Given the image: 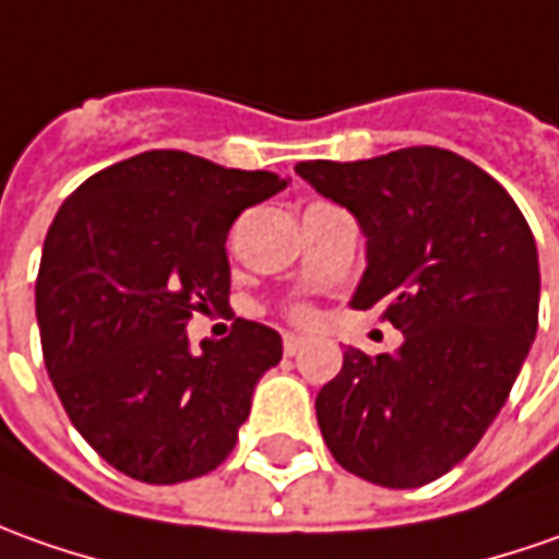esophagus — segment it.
Masks as SVG:
<instances>
[{
	"mask_svg": "<svg viewBox=\"0 0 559 559\" xmlns=\"http://www.w3.org/2000/svg\"><path fill=\"white\" fill-rule=\"evenodd\" d=\"M307 341L301 338V335H286L283 338V350H286V357H295V354H301L305 350Z\"/></svg>",
	"mask_w": 559,
	"mask_h": 559,
	"instance_id": "esophagus-1",
	"label": "esophagus"
}]
</instances>
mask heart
<instances>
[{
  "label": "heart",
  "mask_w": 559,
  "mask_h": 559,
  "mask_svg": "<svg viewBox=\"0 0 559 559\" xmlns=\"http://www.w3.org/2000/svg\"><path fill=\"white\" fill-rule=\"evenodd\" d=\"M298 317H301V320H310V317H307V313H298Z\"/></svg>",
  "instance_id": "obj_1"
}]
</instances>
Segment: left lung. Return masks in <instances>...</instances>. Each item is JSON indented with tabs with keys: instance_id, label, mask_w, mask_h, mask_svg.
<instances>
[{
	"instance_id": "left-lung-1",
	"label": "left lung",
	"mask_w": 559,
	"mask_h": 559,
	"mask_svg": "<svg viewBox=\"0 0 559 559\" xmlns=\"http://www.w3.org/2000/svg\"><path fill=\"white\" fill-rule=\"evenodd\" d=\"M366 236L350 307L403 332L393 354L344 350L317 393L335 462L388 489L443 477L480 443L538 329V252L508 190L452 150L406 147L359 163H298Z\"/></svg>"
}]
</instances>
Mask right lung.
Returning <instances> with one entry per match:
<instances>
[{"label": "right lung", "mask_w": 559, "mask_h": 559, "mask_svg": "<svg viewBox=\"0 0 559 559\" xmlns=\"http://www.w3.org/2000/svg\"><path fill=\"white\" fill-rule=\"evenodd\" d=\"M286 183L147 150L92 175L51 221L36 280L45 369L73 428L131 480L215 471L283 359L271 325L236 320L193 354L187 323L227 307V234Z\"/></svg>", "instance_id": "1"}]
</instances>
